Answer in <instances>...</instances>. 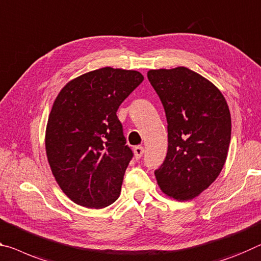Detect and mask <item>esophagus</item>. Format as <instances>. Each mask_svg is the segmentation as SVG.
I'll return each instance as SVG.
<instances>
[{
  "label": "esophagus",
  "mask_w": 261,
  "mask_h": 261,
  "mask_svg": "<svg viewBox=\"0 0 261 261\" xmlns=\"http://www.w3.org/2000/svg\"><path fill=\"white\" fill-rule=\"evenodd\" d=\"M134 152H135L136 159H140V158H142L143 153H144V147L143 146H136L134 148Z\"/></svg>",
  "instance_id": "34e87169"
}]
</instances>
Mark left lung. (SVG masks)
<instances>
[{"mask_svg":"<svg viewBox=\"0 0 261 261\" xmlns=\"http://www.w3.org/2000/svg\"><path fill=\"white\" fill-rule=\"evenodd\" d=\"M147 77L163 103L168 148L154 174L175 200H192L220 175L231 139V116L216 86L186 67L152 69Z\"/></svg>","mask_w":261,"mask_h":261,"instance_id":"8db88e82","label":"left lung"}]
</instances>
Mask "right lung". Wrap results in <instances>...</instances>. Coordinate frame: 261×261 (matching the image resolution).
Masks as SVG:
<instances>
[{"label":"right lung","instance_id":"right-lung-1","mask_svg":"<svg viewBox=\"0 0 261 261\" xmlns=\"http://www.w3.org/2000/svg\"><path fill=\"white\" fill-rule=\"evenodd\" d=\"M143 80L137 71L105 67L69 81L57 96L45 146L58 185L75 203L101 209L118 198L134 152L116 113Z\"/></svg>","mask_w":261,"mask_h":261}]
</instances>
